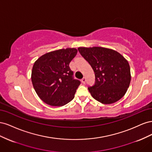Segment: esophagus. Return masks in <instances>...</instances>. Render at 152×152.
<instances>
[{
    "mask_svg": "<svg viewBox=\"0 0 152 152\" xmlns=\"http://www.w3.org/2000/svg\"><path fill=\"white\" fill-rule=\"evenodd\" d=\"M86 78L85 77H83L82 78V82L83 84H85L86 83Z\"/></svg>",
    "mask_w": 152,
    "mask_h": 152,
    "instance_id": "esophagus-1",
    "label": "esophagus"
}]
</instances>
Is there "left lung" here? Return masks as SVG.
<instances>
[{"label":"left lung","mask_w":152,"mask_h":152,"mask_svg":"<svg viewBox=\"0 0 152 152\" xmlns=\"http://www.w3.org/2000/svg\"><path fill=\"white\" fill-rule=\"evenodd\" d=\"M95 73V83L88 89L93 98L103 104H112L125 95L130 85L129 64L121 54L102 47L78 48Z\"/></svg>","instance_id":"8db88e82"}]
</instances>
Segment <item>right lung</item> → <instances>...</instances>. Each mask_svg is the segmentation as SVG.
<instances>
[{
  "label": "right lung",
  "mask_w": 152,
  "mask_h": 152,
  "mask_svg": "<svg viewBox=\"0 0 152 152\" xmlns=\"http://www.w3.org/2000/svg\"><path fill=\"white\" fill-rule=\"evenodd\" d=\"M77 53L75 48L61 49L45 53L35 61L32 84L44 103L61 107L74 98L80 82L73 79L69 64Z\"/></svg>",
  "instance_id": "add662e5"
}]
</instances>
